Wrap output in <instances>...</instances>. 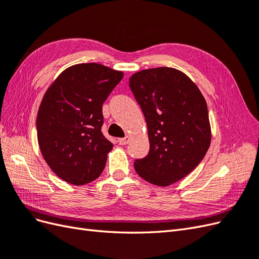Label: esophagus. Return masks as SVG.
I'll return each instance as SVG.
<instances>
[{"label": "esophagus", "instance_id": "esophagus-1", "mask_svg": "<svg viewBox=\"0 0 259 259\" xmlns=\"http://www.w3.org/2000/svg\"><path fill=\"white\" fill-rule=\"evenodd\" d=\"M130 140H131V137L126 136V137H124V138H119V139H117V143H119L120 145H126V144L130 143Z\"/></svg>", "mask_w": 259, "mask_h": 259}]
</instances>
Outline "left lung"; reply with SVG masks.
<instances>
[{
  "mask_svg": "<svg viewBox=\"0 0 259 259\" xmlns=\"http://www.w3.org/2000/svg\"><path fill=\"white\" fill-rule=\"evenodd\" d=\"M130 89L145 115L150 149L136 159V173L146 182L165 187L197 167L210 144L206 101L198 86L174 68L136 72Z\"/></svg>",
  "mask_w": 259,
  "mask_h": 259,
  "instance_id": "obj_1",
  "label": "left lung"
}]
</instances>
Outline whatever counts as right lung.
<instances>
[{
  "label": "right lung",
  "instance_id": "right-lung-1",
  "mask_svg": "<svg viewBox=\"0 0 259 259\" xmlns=\"http://www.w3.org/2000/svg\"><path fill=\"white\" fill-rule=\"evenodd\" d=\"M123 72L80 64L61 72L45 93L36 117L37 142L46 163L59 178L75 186L103 173L113 145L101 133L103 104Z\"/></svg>",
  "mask_w": 259,
  "mask_h": 259
}]
</instances>
